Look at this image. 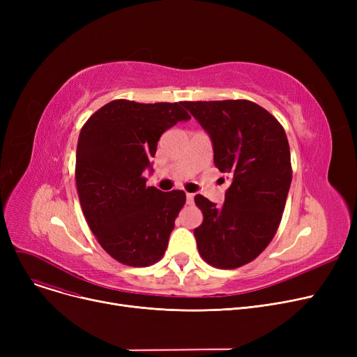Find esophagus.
<instances>
[{"instance_id":"1","label":"esophagus","mask_w":357,"mask_h":357,"mask_svg":"<svg viewBox=\"0 0 357 357\" xmlns=\"http://www.w3.org/2000/svg\"><path fill=\"white\" fill-rule=\"evenodd\" d=\"M186 204H188V205H192V204H194V194L186 192Z\"/></svg>"}]
</instances>
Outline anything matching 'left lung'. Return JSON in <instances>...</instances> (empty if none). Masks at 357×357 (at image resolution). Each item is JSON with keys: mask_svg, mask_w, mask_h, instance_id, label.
I'll list each match as a JSON object with an SVG mask.
<instances>
[{"mask_svg": "<svg viewBox=\"0 0 357 357\" xmlns=\"http://www.w3.org/2000/svg\"><path fill=\"white\" fill-rule=\"evenodd\" d=\"M207 131L214 165L230 186L221 207L195 195L204 221L194 230L201 257L214 268L236 269L264 252L273 238L292 181L284 127L248 100L185 101Z\"/></svg>", "mask_w": 357, "mask_h": 357, "instance_id": "1", "label": "left lung"}]
</instances>
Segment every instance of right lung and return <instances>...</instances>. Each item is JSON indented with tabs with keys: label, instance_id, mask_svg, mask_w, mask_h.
I'll return each mask as SVG.
<instances>
[{
	"label": "right lung",
	"instance_id": "obj_1",
	"mask_svg": "<svg viewBox=\"0 0 357 357\" xmlns=\"http://www.w3.org/2000/svg\"><path fill=\"white\" fill-rule=\"evenodd\" d=\"M183 102L140 104L114 100L88 119L77 147L75 179L91 231L123 265L144 268L162 259L183 191L146 186L143 172L160 136L190 120Z\"/></svg>",
	"mask_w": 357,
	"mask_h": 357
}]
</instances>
